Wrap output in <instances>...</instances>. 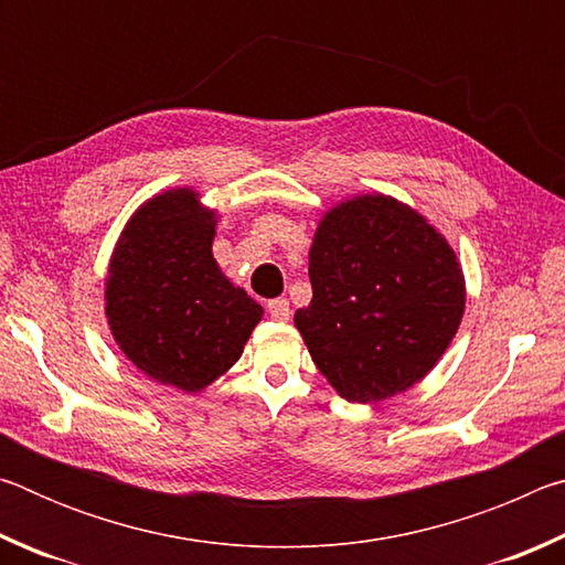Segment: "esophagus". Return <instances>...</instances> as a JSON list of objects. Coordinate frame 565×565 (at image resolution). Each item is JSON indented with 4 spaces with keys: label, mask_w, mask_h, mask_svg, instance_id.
I'll return each mask as SVG.
<instances>
[{
    "label": "esophagus",
    "mask_w": 565,
    "mask_h": 565,
    "mask_svg": "<svg viewBox=\"0 0 565 565\" xmlns=\"http://www.w3.org/2000/svg\"><path fill=\"white\" fill-rule=\"evenodd\" d=\"M266 311H269V317L274 321H289V317H291L289 301L286 299H271L269 303H266Z\"/></svg>",
    "instance_id": "obj_1"
}]
</instances>
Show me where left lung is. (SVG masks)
I'll list each match as a JSON object with an SVG mask.
<instances>
[{
	"mask_svg": "<svg viewBox=\"0 0 565 565\" xmlns=\"http://www.w3.org/2000/svg\"><path fill=\"white\" fill-rule=\"evenodd\" d=\"M313 299L294 323L337 394L376 404L418 384L466 309L456 252L416 209L363 194L329 209L309 248Z\"/></svg>",
	"mask_w": 565,
	"mask_h": 565,
	"instance_id": "1",
	"label": "left lung"
}]
</instances>
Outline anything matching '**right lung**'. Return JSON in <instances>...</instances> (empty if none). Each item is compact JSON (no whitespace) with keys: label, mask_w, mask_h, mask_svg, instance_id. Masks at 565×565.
Masks as SVG:
<instances>
[{"label":"right lung","mask_w":565,"mask_h":565,"mask_svg":"<svg viewBox=\"0 0 565 565\" xmlns=\"http://www.w3.org/2000/svg\"><path fill=\"white\" fill-rule=\"evenodd\" d=\"M216 212L194 189L151 196L124 226L104 281L111 337L134 366L186 394L242 356L264 309L212 254Z\"/></svg>","instance_id":"1"}]
</instances>
